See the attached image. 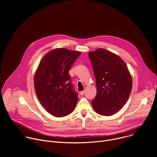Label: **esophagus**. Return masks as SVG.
Instances as JSON below:
<instances>
[{
  "instance_id": "1",
  "label": "esophagus",
  "mask_w": 157,
  "mask_h": 157,
  "mask_svg": "<svg viewBox=\"0 0 157 157\" xmlns=\"http://www.w3.org/2000/svg\"><path fill=\"white\" fill-rule=\"evenodd\" d=\"M84 93H85V92L83 91H80L79 92V94L80 95H81V96H82L83 94H84Z\"/></svg>"
}]
</instances>
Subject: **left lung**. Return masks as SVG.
<instances>
[{
	"instance_id": "1",
	"label": "left lung",
	"mask_w": 157,
	"mask_h": 157,
	"mask_svg": "<svg viewBox=\"0 0 157 157\" xmlns=\"http://www.w3.org/2000/svg\"><path fill=\"white\" fill-rule=\"evenodd\" d=\"M96 78L97 95L91 104L98 114L110 116L127 102L132 87L127 66L117 55L103 48L88 53Z\"/></svg>"
}]
</instances>
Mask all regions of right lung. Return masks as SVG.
Returning a JSON list of instances; mask_svg holds the SVG:
<instances>
[{"instance_id":"add662e5","label":"right lung","mask_w":157,"mask_h":157,"mask_svg":"<svg viewBox=\"0 0 157 157\" xmlns=\"http://www.w3.org/2000/svg\"><path fill=\"white\" fill-rule=\"evenodd\" d=\"M81 52L55 48L40 61L34 76L37 98L48 113L57 117L70 114L78 97L70 81L69 70Z\"/></svg>"}]
</instances>
